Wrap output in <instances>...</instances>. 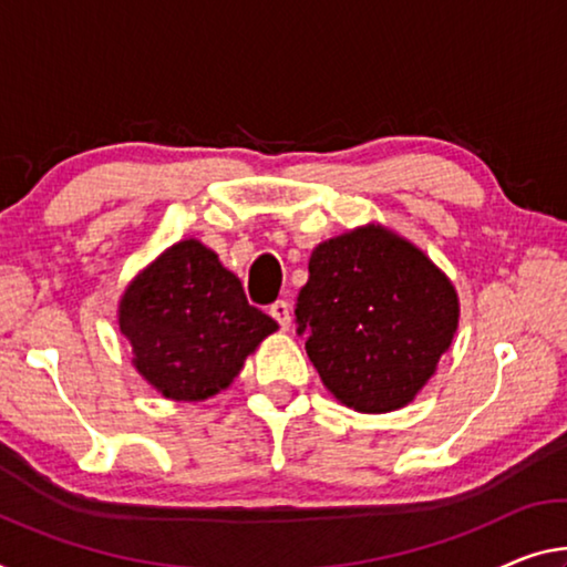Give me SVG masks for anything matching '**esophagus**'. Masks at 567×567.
I'll use <instances>...</instances> for the list:
<instances>
[{
  "mask_svg": "<svg viewBox=\"0 0 567 567\" xmlns=\"http://www.w3.org/2000/svg\"><path fill=\"white\" fill-rule=\"evenodd\" d=\"M271 317L278 321V327H281L284 332L291 327V309H289V303H286V301H276L274 303Z\"/></svg>",
  "mask_w": 567,
  "mask_h": 567,
  "instance_id": "obj_1",
  "label": "esophagus"
}]
</instances>
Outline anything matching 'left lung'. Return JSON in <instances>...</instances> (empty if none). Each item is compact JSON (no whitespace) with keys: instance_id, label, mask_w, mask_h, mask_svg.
<instances>
[{"instance_id":"1","label":"left lung","mask_w":567,"mask_h":567,"mask_svg":"<svg viewBox=\"0 0 567 567\" xmlns=\"http://www.w3.org/2000/svg\"><path fill=\"white\" fill-rule=\"evenodd\" d=\"M458 313L451 278L378 223L319 243L296 303L321 382L357 413L413 403L454 342Z\"/></svg>"}]
</instances>
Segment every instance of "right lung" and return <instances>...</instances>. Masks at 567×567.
<instances>
[{
	"mask_svg": "<svg viewBox=\"0 0 567 567\" xmlns=\"http://www.w3.org/2000/svg\"><path fill=\"white\" fill-rule=\"evenodd\" d=\"M118 329L156 393L199 403L228 390L278 324L250 307L240 278L215 250L187 238L132 278L118 301Z\"/></svg>",
	"mask_w": 567,
	"mask_h": 567,
	"instance_id": "add662e5",
	"label": "right lung"
}]
</instances>
